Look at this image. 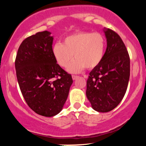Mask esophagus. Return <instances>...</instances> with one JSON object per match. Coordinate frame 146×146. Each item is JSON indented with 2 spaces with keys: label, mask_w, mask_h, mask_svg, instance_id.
Segmentation results:
<instances>
[{
  "label": "esophagus",
  "mask_w": 146,
  "mask_h": 146,
  "mask_svg": "<svg viewBox=\"0 0 146 146\" xmlns=\"http://www.w3.org/2000/svg\"><path fill=\"white\" fill-rule=\"evenodd\" d=\"M78 78H79L78 75H72V78H73V80H76V79H78Z\"/></svg>",
  "instance_id": "1"
}]
</instances>
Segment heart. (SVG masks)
Instances as JSON below:
<instances>
[{"label":"heart","mask_w":146,"mask_h":146,"mask_svg":"<svg viewBox=\"0 0 146 146\" xmlns=\"http://www.w3.org/2000/svg\"><path fill=\"white\" fill-rule=\"evenodd\" d=\"M105 38L98 32L81 31L65 37L63 44L53 45L52 53L57 63L71 73H79L86 68L93 69L101 63L105 53Z\"/></svg>","instance_id":"obj_1"}]
</instances>
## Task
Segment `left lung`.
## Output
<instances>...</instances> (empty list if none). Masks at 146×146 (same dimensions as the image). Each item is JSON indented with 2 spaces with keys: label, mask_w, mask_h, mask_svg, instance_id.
I'll use <instances>...</instances> for the list:
<instances>
[{
  "label": "left lung",
  "mask_w": 146,
  "mask_h": 146,
  "mask_svg": "<svg viewBox=\"0 0 146 146\" xmlns=\"http://www.w3.org/2000/svg\"><path fill=\"white\" fill-rule=\"evenodd\" d=\"M107 47L101 63L89 73L86 97L95 110L106 113L124 97L130 78V56L121 37L110 29L104 31Z\"/></svg>",
  "instance_id": "8db88e82"
}]
</instances>
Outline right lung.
I'll list each match as a JSON object with an SVG mask.
<instances>
[{
  "instance_id": "add662e5",
  "label": "right lung",
  "mask_w": 146,
  "mask_h": 146,
  "mask_svg": "<svg viewBox=\"0 0 146 146\" xmlns=\"http://www.w3.org/2000/svg\"><path fill=\"white\" fill-rule=\"evenodd\" d=\"M50 34L45 31L25 38L15 60L16 77L25 102L35 113L44 117L61 111L73 83L71 75L57 64Z\"/></svg>"
}]
</instances>
